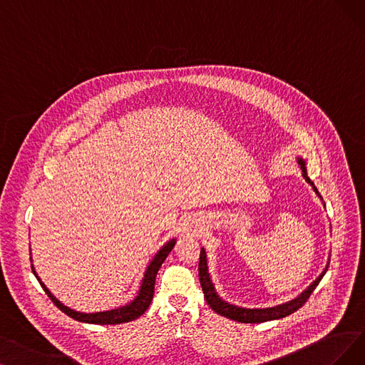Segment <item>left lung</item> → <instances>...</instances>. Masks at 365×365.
Masks as SVG:
<instances>
[{"label":"left lung","mask_w":365,"mask_h":365,"mask_svg":"<svg viewBox=\"0 0 365 365\" xmlns=\"http://www.w3.org/2000/svg\"><path fill=\"white\" fill-rule=\"evenodd\" d=\"M298 163L302 169V177L313 187V190L320 197L316 185L309 178L307 169H305V162L302 158H298ZM327 271H328V264H327V268L322 271V274H320L317 279L307 289H305L298 298H295L292 301L284 302L282 305H275V307H269V309H242V307H237V305H232V304L223 301L220 297L217 295L215 289L212 286V282H211V277L208 274L205 250L203 249L200 250V257H199V280H200V286L203 290V297H205L207 302L210 304V307L220 316H225L232 320H237V322H241V324H262V322H268V320L282 319V317H286L289 314L295 313L298 309L302 307L305 302H307V299L313 294V290L316 289L319 282L322 280V277L325 275Z\"/></svg>","instance_id":"obj_1"}]
</instances>
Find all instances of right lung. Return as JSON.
<instances>
[{"label":"right lung","mask_w":365,"mask_h":365,"mask_svg":"<svg viewBox=\"0 0 365 365\" xmlns=\"http://www.w3.org/2000/svg\"><path fill=\"white\" fill-rule=\"evenodd\" d=\"M175 245V240L169 241L168 244H165L162 249H160V252L154 256V259L150 262V265L147 268V271H145V275H143V280H142V284H140V289H139V294L138 297L130 302L127 305H124V307H118L115 310H109V312H100V313H79V312H75L71 310L68 307H66L64 304H61L60 301H58L51 292L49 289L41 283L40 277L36 274L34 271V267L31 265V269L36 275V279L38 280L40 286L43 287V290L48 294V297L52 299V302L56 305L58 309H60L63 313H66L67 316H70L71 319L75 320H79V322H85V324H94V325H116V324H125V322H130V320H135L138 319L139 316H142L145 312H147V309L150 307V304L153 301V297H154V284H155V275L160 269V267H162L163 262L166 260L168 255L172 252Z\"/></svg>","instance_id":"add662e5"}]
</instances>
